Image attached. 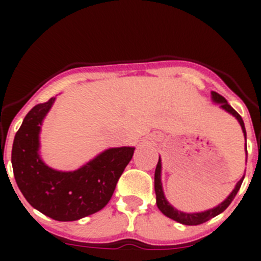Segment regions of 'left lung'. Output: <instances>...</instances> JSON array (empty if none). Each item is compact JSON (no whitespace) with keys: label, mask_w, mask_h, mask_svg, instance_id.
<instances>
[{"label":"left lung","mask_w":261,"mask_h":261,"mask_svg":"<svg viewBox=\"0 0 261 261\" xmlns=\"http://www.w3.org/2000/svg\"><path fill=\"white\" fill-rule=\"evenodd\" d=\"M211 94H212L213 102H216V103H220L221 109H223L225 111H227L228 114L232 115L233 117H236V120H238L239 123H240L241 128H243L245 139H246V130H245V125H244V121H243V118H241V116L239 115L238 112H236L235 110H233L232 107L227 103V101H226L225 97H222L221 94H218L217 92H212ZM245 151H246V156H247V149L245 150ZM244 178H245V175L238 181V183H236L235 188H233V191L231 192L230 196H228L225 201L221 202L218 206L213 207V208L207 210V211H203V212H196V213L181 212V211H178L177 208H174V207H173L172 204L167 201V198H165L164 192H163V186H162V160H160V158H159V162H158V164H156V169H155V177H154V188H155V194H156V206H158V208L162 211L163 215H165L167 217L172 218V220L177 221V222L183 223V225H188V226L201 225V223L207 222L208 220H211V218L216 217V216L220 215V213H222L228 206H230V203L233 201V198L236 197V194H238L241 184H243Z\"/></svg>","instance_id":"left-lung-1"}]
</instances>
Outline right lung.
Listing matches in <instances>:
<instances>
[{"instance_id":"add662e5","label":"right lung","mask_w":261,"mask_h":261,"mask_svg":"<svg viewBox=\"0 0 261 261\" xmlns=\"http://www.w3.org/2000/svg\"><path fill=\"white\" fill-rule=\"evenodd\" d=\"M54 101L36 105L25 116L14 139L12 169L18 189L34 208L53 220L75 221L109 203L135 147L107 149L73 172L51 169L39 155V134Z\"/></svg>"}]
</instances>
